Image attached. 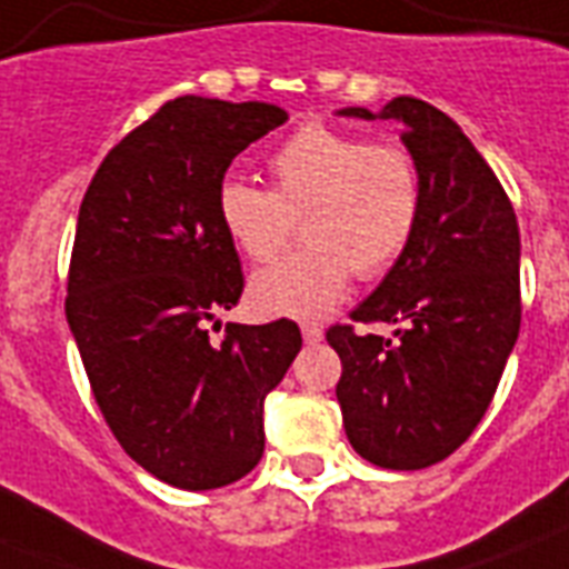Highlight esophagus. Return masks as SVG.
Returning a JSON list of instances; mask_svg holds the SVG:
<instances>
[{
	"label": "esophagus",
	"instance_id": "34e87169",
	"mask_svg": "<svg viewBox=\"0 0 569 569\" xmlns=\"http://www.w3.org/2000/svg\"><path fill=\"white\" fill-rule=\"evenodd\" d=\"M301 333L307 346H316V342H321V337H325V330H321L319 325H301Z\"/></svg>",
	"mask_w": 569,
	"mask_h": 569
}]
</instances>
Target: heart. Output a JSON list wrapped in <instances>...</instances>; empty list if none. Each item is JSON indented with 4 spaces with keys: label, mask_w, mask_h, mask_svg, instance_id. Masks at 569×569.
<instances>
[{
    "label": "heart",
    "mask_w": 569,
    "mask_h": 569,
    "mask_svg": "<svg viewBox=\"0 0 569 569\" xmlns=\"http://www.w3.org/2000/svg\"><path fill=\"white\" fill-rule=\"evenodd\" d=\"M268 173L271 189L227 180L218 191L223 230L253 262H274L303 223L307 244L253 277L250 298L266 316H325L355 271L383 274L413 239L422 177L405 147L310 123L268 156Z\"/></svg>",
    "instance_id": "b5f03b06"
}]
</instances>
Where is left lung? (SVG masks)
Instances as JSON below:
<instances>
[{"mask_svg":"<svg viewBox=\"0 0 569 569\" xmlns=\"http://www.w3.org/2000/svg\"><path fill=\"white\" fill-rule=\"evenodd\" d=\"M375 120L369 109H342ZM419 164L422 212L407 250L351 321L396 325V339L328 328L342 360L337 398L355 451L375 467L425 469L458 451L485 419L520 333V227L513 206L449 114L396 97Z\"/></svg>","mask_w":569,"mask_h":569,"instance_id":"8db88e82","label":"left lung"}]
</instances>
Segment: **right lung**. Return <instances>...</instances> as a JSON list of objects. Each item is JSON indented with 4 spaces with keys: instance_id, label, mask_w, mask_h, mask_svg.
<instances>
[{
    "instance_id": "right-lung-1",
    "label": "right lung",
    "mask_w": 569,
    "mask_h": 569,
    "mask_svg": "<svg viewBox=\"0 0 569 569\" xmlns=\"http://www.w3.org/2000/svg\"><path fill=\"white\" fill-rule=\"evenodd\" d=\"M280 123L268 102L177 97L111 147L79 209L67 325L111 433L180 490L257 467L262 401L301 351L289 319L209 333L244 289L218 214L223 173Z\"/></svg>"
}]
</instances>
